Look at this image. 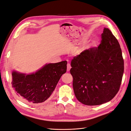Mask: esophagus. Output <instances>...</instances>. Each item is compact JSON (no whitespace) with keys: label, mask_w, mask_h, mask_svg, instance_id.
<instances>
[{"label":"esophagus","mask_w":131,"mask_h":131,"mask_svg":"<svg viewBox=\"0 0 131 131\" xmlns=\"http://www.w3.org/2000/svg\"><path fill=\"white\" fill-rule=\"evenodd\" d=\"M70 68H71V66H70V64H69V63H68V64H67V71H69L70 70Z\"/></svg>","instance_id":"1"}]
</instances>
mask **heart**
Masks as SVG:
<instances>
[{
    "instance_id": "heart-1",
    "label": "heart",
    "mask_w": 131,
    "mask_h": 131,
    "mask_svg": "<svg viewBox=\"0 0 131 131\" xmlns=\"http://www.w3.org/2000/svg\"><path fill=\"white\" fill-rule=\"evenodd\" d=\"M96 41H97L96 40H94V42H96Z\"/></svg>"
}]
</instances>
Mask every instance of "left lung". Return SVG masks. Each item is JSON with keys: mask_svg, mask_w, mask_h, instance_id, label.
Segmentation results:
<instances>
[{"mask_svg": "<svg viewBox=\"0 0 131 131\" xmlns=\"http://www.w3.org/2000/svg\"><path fill=\"white\" fill-rule=\"evenodd\" d=\"M101 38L98 47L82 51L71 61L74 94L87 105H101L112 100L119 91L124 71L116 38L106 28Z\"/></svg>", "mask_w": 131, "mask_h": 131, "instance_id": "obj_1", "label": "left lung"}]
</instances>
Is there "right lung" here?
<instances>
[{
	"label": "right lung",
	"mask_w": 131,
	"mask_h": 131,
	"mask_svg": "<svg viewBox=\"0 0 131 131\" xmlns=\"http://www.w3.org/2000/svg\"><path fill=\"white\" fill-rule=\"evenodd\" d=\"M67 62L49 63L35 73L26 75L14 71L12 87L22 101L39 104L48 100L62 75L67 71Z\"/></svg>",
	"instance_id": "obj_1"
}]
</instances>
